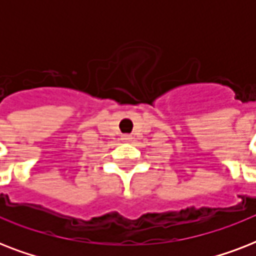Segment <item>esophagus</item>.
Returning <instances> with one entry per match:
<instances>
[{"label": "esophagus", "instance_id": "34e87169", "mask_svg": "<svg viewBox=\"0 0 256 256\" xmlns=\"http://www.w3.org/2000/svg\"><path fill=\"white\" fill-rule=\"evenodd\" d=\"M122 140H124V142H128V140H132V136H122Z\"/></svg>", "mask_w": 256, "mask_h": 256}]
</instances>
